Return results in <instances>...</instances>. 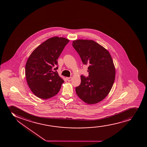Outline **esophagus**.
Segmentation results:
<instances>
[{
	"label": "esophagus",
	"instance_id": "esophagus-1",
	"mask_svg": "<svg viewBox=\"0 0 147 147\" xmlns=\"http://www.w3.org/2000/svg\"><path fill=\"white\" fill-rule=\"evenodd\" d=\"M66 79L68 81H71L72 80V78L71 77H70V78H66Z\"/></svg>",
	"mask_w": 147,
	"mask_h": 147
}]
</instances>
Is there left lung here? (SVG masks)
<instances>
[{"instance_id":"left-lung-1","label":"left lung","mask_w":147,"mask_h":147,"mask_svg":"<svg viewBox=\"0 0 147 147\" xmlns=\"http://www.w3.org/2000/svg\"><path fill=\"white\" fill-rule=\"evenodd\" d=\"M73 47L83 64L88 65L89 76L81 75V83L76 88V94L88 104H94L108 95L115 78V68L109 53L93 40H76Z\"/></svg>"}]
</instances>
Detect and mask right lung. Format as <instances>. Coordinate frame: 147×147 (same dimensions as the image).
I'll list each match as a JSON object with an SVG mask.
<instances>
[{"label": "right lung", "instance_id": "obj_1", "mask_svg": "<svg viewBox=\"0 0 147 147\" xmlns=\"http://www.w3.org/2000/svg\"><path fill=\"white\" fill-rule=\"evenodd\" d=\"M69 41L65 38H51L39 45L29 57L26 65V79L32 93L38 98L44 100L52 98L57 94L64 82L53 69L57 65L58 57Z\"/></svg>", "mask_w": 147, "mask_h": 147}]
</instances>
